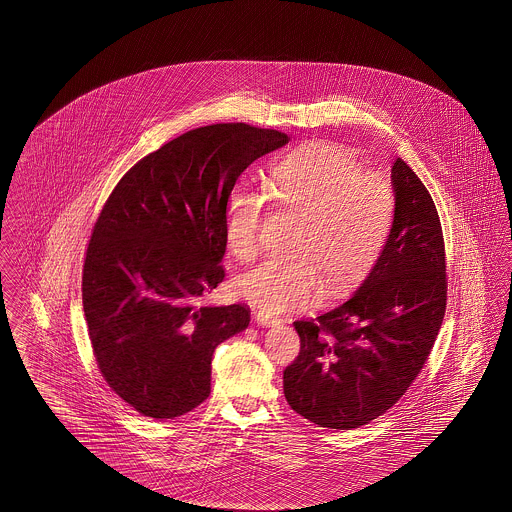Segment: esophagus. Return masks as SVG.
Instances as JSON below:
<instances>
[{
	"instance_id": "obj_1",
	"label": "esophagus",
	"mask_w": 512,
	"mask_h": 512,
	"mask_svg": "<svg viewBox=\"0 0 512 512\" xmlns=\"http://www.w3.org/2000/svg\"><path fill=\"white\" fill-rule=\"evenodd\" d=\"M255 320H257L259 326H274V324L282 322L280 318L272 317V315H267V313H255Z\"/></svg>"
}]
</instances>
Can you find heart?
Returning a JSON list of instances; mask_svg holds the SVG:
<instances>
[{"instance_id":"b5f03b06","label":"heart","mask_w":512,"mask_h":512,"mask_svg":"<svg viewBox=\"0 0 512 512\" xmlns=\"http://www.w3.org/2000/svg\"><path fill=\"white\" fill-rule=\"evenodd\" d=\"M284 211L301 215L288 259H268L236 282L238 295L265 313L315 303L324 281L332 293L353 290L376 265L395 211L390 180L361 171L355 155L332 142H311L284 157L268 178ZM267 194L242 186L226 215V245L244 263L263 247Z\"/></svg>"}]
</instances>
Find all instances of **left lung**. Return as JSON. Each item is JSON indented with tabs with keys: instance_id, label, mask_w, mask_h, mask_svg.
I'll return each instance as SVG.
<instances>
[{
	"instance_id": "8db88e82",
	"label": "left lung",
	"mask_w": 512,
	"mask_h": 512,
	"mask_svg": "<svg viewBox=\"0 0 512 512\" xmlns=\"http://www.w3.org/2000/svg\"><path fill=\"white\" fill-rule=\"evenodd\" d=\"M391 184L390 236L363 286L330 313L293 322L301 349L284 370V395L322 428H359L391 409L428 361L445 315L438 209L403 159Z\"/></svg>"
}]
</instances>
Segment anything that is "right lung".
<instances>
[{"mask_svg": "<svg viewBox=\"0 0 512 512\" xmlns=\"http://www.w3.org/2000/svg\"><path fill=\"white\" fill-rule=\"evenodd\" d=\"M288 142L245 122L201 126L140 159L105 201L82 303L99 372L134 411L174 418L209 397L217 345L249 324L240 303L201 305L224 280L228 197L255 159Z\"/></svg>", "mask_w": 512, "mask_h": 512, "instance_id": "1", "label": "right lung"}]
</instances>
